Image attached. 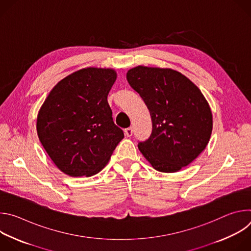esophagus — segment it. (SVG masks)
Here are the masks:
<instances>
[{"label": "esophagus", "instance_id": "1", "mask_svg": "<svg viewBox=\"0 0 251 251\" xmlns=\"http://www.w3.org/2000/svg\"><path fill=\"white\" fill-rule=\"evenodd\" d=\"M125 135H126L127 137H131V136L133 135V128L130 127V128L125 129Z\"/></svg>", "mask_w": 251, "mask_h": 251}]
</instances>
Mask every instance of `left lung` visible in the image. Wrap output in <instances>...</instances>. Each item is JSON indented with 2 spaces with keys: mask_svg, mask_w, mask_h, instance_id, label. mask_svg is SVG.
<instances>
[{
  "mask_svg": "<svg viewBox=\"0 0 251 251\" xmlns=\"http://www.w3.org/2000/svg\"><path fill=\"white\" fill-rule=\"evenodd\" d=\"M126 77L152 119L151 136L139 142L140 152L163 173L191 164L205 149L212 131L211 111L201 90L171 68L139 65L129 69Z\"/></svg>",
  "mask_w": 251,
  "mask_h": 251,
  "instance_id": "8db88e82",
  "label": "left lung"
}]
</instances>
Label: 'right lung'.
I'll list each match as a JSON object with an SVG mask.
<instances>
[{
    "mask_svg": "<svg viewBox=\"0 0 251 251\" xmlns=\"http://www.w3.org/2000/svg\"><path fill=\"white\" fill-rule=\"evenodd\" d=\"M116 77L111 68H82L60 80L42 105L38 136L64 174L90 176L99 173L124 138L107 101Z\"/></svg>",
    "mask_w": 251,
    "mask_h": 251,
    "instance_id": "1",
    "label": "right lung"
}]
</instances>
